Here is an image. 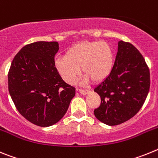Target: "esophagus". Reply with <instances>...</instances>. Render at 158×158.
<instances>
[{
    "label": "esophagus",
    "instance_id": "34e87169",
    "mask_svg": "<svg viewBox=\"0 0 158 158\" xmlns=\"http://www.w3.org/2000/svg\"><path fill=\"white\" fill-rule=\"evenodd\" d=\"M77 91L81 95H86L89 93V90H85V89H77Z\"/></svg>",
    "mask_w": 158,
    "mask_h": 158
}]
</instances>
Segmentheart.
I'll return each mask as SVG.
<instances>
[{
    "mask_svg": "<svg viewBox=\"0 0 158 158\" xmlns=\"http://www.w3.org/2000/svg\"><path fill=\"white\" fill-rule=\"evenodd\" d=\"M114 56L108 43L102 41L81 42L69 47L64 57L54 61V66L65 82L74 83L81 74L86 79L100 82L109 76L113 68Z\"/></svg>",
    "mask_w": 158,
    "mask_h": 158,
    "instance_id": "b5f03b06",
    "label": "heart"
}]
</instances>
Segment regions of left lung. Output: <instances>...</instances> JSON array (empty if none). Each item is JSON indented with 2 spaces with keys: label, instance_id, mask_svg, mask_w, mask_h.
Here are the masks:
<instances>
[{
  "label": "left lung",
  "instance_id": "left-lung-1",
  "mask_svg": "<svg viewBox=\"0 0 158 158\" xmlns=\"http://www.w3.org/2000/svg\"><path fill=\"white\" fill-rule=\"evenodd\" d=\"M150 85V70L144 58L132 44L118 41L111 73L94 89L101 99L95 116L108 126L129 120L144 104Z\"/></svg>",
  "mask_w": 158,
  "mask_h": 158
}]
</instances>
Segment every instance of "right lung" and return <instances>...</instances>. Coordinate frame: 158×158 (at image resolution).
<instances>
[{
	"instance_id": "obj_1",
	"label": "right lung",
	"mask_w": 158,
	"mask_h": 158,
	"mask_svg": "<svg viewBox=\"0 0 158 158\" xmlns=\"http://www.w3.org/2000/svg\"><path fill=\"white\" fill-rule=\"evenodd\" d=\"M57 42H35L16 54L8 72V91L16 109L29 122L52 126L65 115L75 96L54 66Z\"/></svg>"
}]
</instances>
